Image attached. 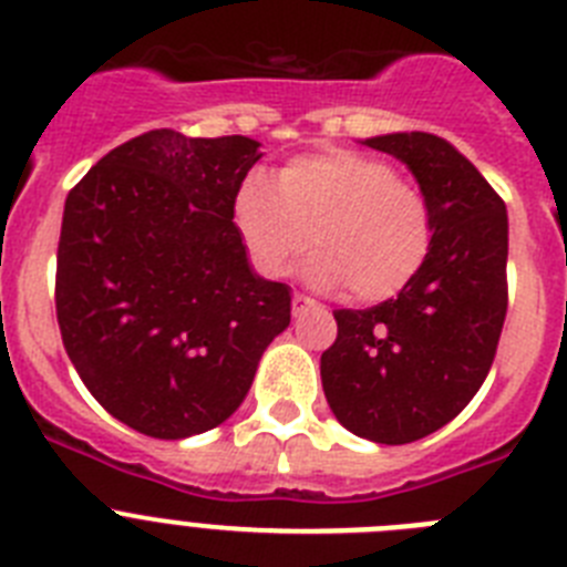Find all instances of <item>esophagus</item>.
I'll use <instances>...</instances> for the list:
<instances>
[{
    "label": "esophagus",
    "instance_id": "34e87169",
    "mask_svg": "<svg viewBox=\"0 0 567 567\" xmlns=\"http://www.w3.org/2000/svg\"><path fill=\"white\" fill-rule=\"evenodd\" d=\"M309 307H315L312 298H307V295H295V298H292L295 312H303V309H309Z\"/></svg>",
    "mask_w": 567,
    "mask_h": 567
}]
</instances>
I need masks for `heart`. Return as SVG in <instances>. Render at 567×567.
I'll return each instance as SVG.
<instances>
[{"label": "heart", "instance_id": "1", "mask_svg": "<svg viewBox=\"0 0 567 567\" xmlns=\"http://www.w3.org/2000/svg\"><path fill=\"white\" fill-rule=\"evenodd\" d=\"M235 227L264 275L289 272L312 247L303 275L320 289L349 287L385 300L420 272L432 249V209L394 169L352 150L303 155L278 173L249 175L235 195Z\"/></svg>", "mask_w": 567, "mask_h": 567}]
</instances>
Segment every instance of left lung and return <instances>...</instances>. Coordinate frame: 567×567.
Segmentation results:
<instances>
[{"label": "left lung", "instance_id": "1", "mask_svg": "<svg viewBox=\"0 0 567 567\" xmlns=\"http://www.w3.org/2000/svg\"><path fill=\"white\" fill-rule=\"evenodd\" d=\"M363 144L414 175L432 209V249L398 298L334 312L338 340L320 354V380L343 429L403 445L457 417L494 363L508 309V215L440 135L389 133Z\"/></svg>", "mask_w": 567, "mask_h": 567}]
</instances>
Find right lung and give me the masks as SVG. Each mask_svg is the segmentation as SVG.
Masks as SVG:
<instances>
[{
    "label": "right lung",
    "instance_id": "obj_1",
    "mask_svg": "<svg viewBox=\"0 0 567 567\" xmlns=\"http://www.w3.org/2000/svg\"><path fill=\"white\" fill-rule=\"evenodd\" d=\"M260 155L247 135L150 130L99 158L64 202V349L90 394L147 437L221 425L289 327L292 289L255 272L233 221Z\"/></svg>",
    "mask_w": 567,
    "mask_h": 567
}]
</instances>
